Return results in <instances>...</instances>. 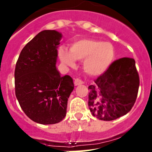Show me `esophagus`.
<instances>
[{"label":"esophagus","instance_id":"1","mask_svg":"<svg viewBox=\"0 0 152 152\" xmlns=\"http://www.w3.org/2000/svg\"><path fill=\"white\" fill-rule=\"evenodd\" d=\"M84 84V82L82 80H81L80 79H76L74 81V85L75 86H78Z\"/></svg>","mask_w":152,"mask_h":152}]
</instances>
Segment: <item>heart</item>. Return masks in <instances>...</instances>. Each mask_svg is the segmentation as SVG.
Instances as JSON below:
<instances>
[{
    "label": "heart",
    "instance_id": "obj_1",
    "mask_svg": "<svg viewBox=\"0 0 152 152\" xmlns=\"http://www.w3.org/2000/svg\"><path fill=\"white\" fill-rule=\"evenodd\" d=\"M59 56L64 65L74 67L76 60L84 61L86 73L100 76L111 66L115 58V50L110 42L93 39H82L70 45V51L65 48L59 50Z\"/></svg>",
    "mask_w": 152,
    "mask_h": 152
}]
</instances>
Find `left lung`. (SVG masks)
<instances>
[{
    "mask_svg": "<svg viewBox=\"0 0 152 152\" xmlns=\"http://www.w3.org/2000/svg\"><path fill=\"white\" fill-rule=\"evenodd\" d=\"M135 61L124 57L113 62L108 70L88 87V106L92 115L102 121H113L132 108L138 93Z\"/></svg>",
    "mask_w": 152,
    "mask_h": 152,
    "instance_id": "1",
    "label": "left lung"
}]
</instances>
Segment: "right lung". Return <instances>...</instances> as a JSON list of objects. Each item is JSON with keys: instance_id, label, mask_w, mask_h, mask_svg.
<instances>
[{"instance_id": "obj_1", "label": "right lung", "mask_w": 152, "mask_h": 152, "mask_svg": "<svg viewBox=\"0 0 152 152\" xmlns=\"http://www.w3.org/2000/svg\"><path fill=\"white\" fill-rule=\"evenodd\" d=\"M62 34L44 30L21 50L15 70V95L25 114L36 123L54 124L66 116L74 85L56 67Z\"/></svg>"}]
</instances>
